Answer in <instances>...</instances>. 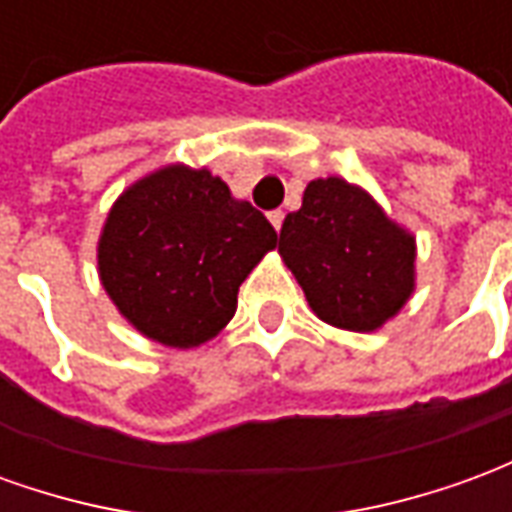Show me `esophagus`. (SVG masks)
I'll use <instances>...</instances> for the list:
<instances>
[{
	"label": "esophagus",
	"mask_w": 512,
	"mask_h": 512,
	"mask_svg": "<svg viewBox=\"0 0 512 512\" xmlns=\"http://www.w3.org/2000/svg\"><path fill=\"white\" fill-rule=\"evenodd\" d=\"M268 222H271V227H274V230H282V222H285V213L282 211H271L268 213Z\"/></svg>",
	"instance_id": "esophagus-1"
}]
</instances>
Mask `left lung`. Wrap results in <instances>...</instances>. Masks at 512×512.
I'll return each instance as SVG.
<instances>
[{
    "label": "left lung",
    "mask_w": 512,
    "mask_h": 512,
    "mask_svg": "<svg viewBox=\"0 0 512 512\" xmlns=\"http://www.w3.org/2000/svg\"><path fill=\"white\" fill-rule=\"evenodd\" d=\"M279 257L310 310L334 329L378 332L417 290V235L359 183L329 175L285 216Z\"/></svg>",
    "instance_id": "8db88e82"
}]
</instances>
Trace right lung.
Here are the masks:
<instances>
[{
	"mask_svg": "<svg viewBox=\"0 0 512 512\" xmlns=\"http://www.w3.org/2000/svg\"><path fill=\"white\" fill-rule=\"evenodd\" d=\"M277 233L208 167L161 164L120 191L95 246L120 318L164 348H200L238 307V288Z\"/></svg>",
	"mask_w": 512,
	"mask_h": 512,
	"instance_id": "right-lung-1",
	"label": "right lung"
}]
</instances>
